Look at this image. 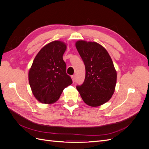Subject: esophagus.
Returning <instances> with one entry per match:
<instances>
[{"instance_id":"1","label":"esophagus","mask_w":149,"mask_h":149,"mask_svg":"<svg viewBox=\"0 0 149 149\" xmlns=\"http://www.w3.org/2000/svg\"><path fill=\"white\" fill-rule=\"evenodd\" d=\"M71 78H72V80H73V83L75 81V80H76V76H75V75H73L71 76Z\"/></svg>"}]
</instances>
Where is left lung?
I'll return each instance as SVG.
<instances>
[{"mask_svg":"<svg viewBox=\"0 0 149 149\" xmlns=\"http://www.w3.org/2000/svg\"><path fill=\"white\" fill-rule=\"evenodd\" d=\"M76 47L86 70L84 82L76 89L86 104L101 106L109 101L114 92L117 73L113 62L106 49L96 42L79 40Z\"/></svg>","mask_w":149,"mask_h":149,"instance_id":"obj_1","label":"left lung"}]
</instances>
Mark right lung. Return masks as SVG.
<instances>
[{
  "label": "right lung",
  "instance_id": "add662e5",
  "mask_svg": "<svg viewBox=\"0 0 149 149\" xmlns=\"http://www.w3.org/2000/svg\"><path fill=\"white\" fill-rule=\"evenodd\" d=\"M65 43L53 41L44 46L35 56L29 73L31 91L37 100L52 104L60 98L63 89L73 81L66 74L63 55Z\"/></svg>",
  "mask_w": 149,
  "mask_h": 149
}]
</instances>
